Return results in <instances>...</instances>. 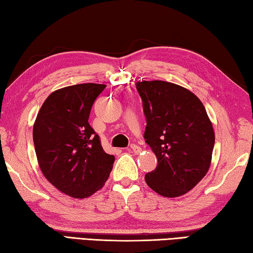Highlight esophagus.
Masks as SVG:
<instances>
[{
  "label": "esophagus",
  "instance_id": "obj_1",
  "mask_svg": "<svg viewBox=\"0 0 253 253\" xmlns=\"http://www.w3.org/2000/svg\"><path fill=\"white\" fill-rule=\"evenodd\" d=\"M129 149H130V151L134 152V153H136V154H138V153H140V151H142V149H140V147L137 146V145H135V144H131Z\"/></svg>",
  "mask_w": 253,
  "mask_h": 253
}]
</instances>
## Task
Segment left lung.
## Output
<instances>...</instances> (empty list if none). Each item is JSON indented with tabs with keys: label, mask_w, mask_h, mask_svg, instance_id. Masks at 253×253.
<instances>
[{
	"label": "left lung",
	"mask_w": 253,
	"mask_h": 253,
	"mask_svg": "<svg viewBox=\"0 0 253 253\" xmlns=\"http://www.w3.org/2000/svg\"><path fill=\"white\" fill-rule=\"evenodd\" d=\"M146 117L144 138L157 157V166L145 175L147 185L165 198L192 190L211 165L212 123L193 92L162 80L136 84Z\"/></svg>",
	"instance_id": "left-lung-1"
}]
</instances>
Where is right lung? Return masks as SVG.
I'll use <instances>...</instances> for the list:
<instances>
[{"label": "right lung", "instance_id": "1", "mask_svg": "<svg viewBox=\"0 0 253 253\" xmlns=\"http://www.w3.org/2000/svg\"><path fill=\"white\" fill-rule=\"evenodd\" d=\"M106 84H80L53 91L33 125L38 163L62 193L84 199L105 185L115 156L107 154L88 119Z\"/></svg>", "mask_w": 253, "mask_h": 253}]
</instances>
